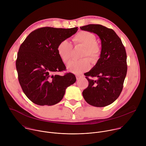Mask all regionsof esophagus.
<instances>
[{"label": "esophagus", "instance_id": "obj_1", "mask_svg": "<svg viewBox=\"0 0 146 146\" xmlns=\"http://www.w3.org/2000/svg\"><path fill=\"white\" fill-rule=\"evenodd\" d=\"M80 78H81V76H78V75L76 76V78H77V80H79Z\"/></svg>", "mask_w": 146, "mask_h": 146}]
</instances>
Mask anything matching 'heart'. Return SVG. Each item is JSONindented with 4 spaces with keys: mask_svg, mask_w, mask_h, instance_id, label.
<instances>
[{
    "mask_svg": "<svg viewBox=\"0 0 146 146\" xmlns=\"http://www.w3.org/2000/svg\"><path fill=\"white\" fill-rule=\"evenodd\" d=\"M72 41L74 46L81 45L84 47L81 57L88 56L93 63L98 62L100 56L102 48L96 41V37L94 33L88 31L79 32L72 38ZM72 50V44L67 40L60 41L57 47L58 54L66 65L69 63L71 59ZM90 67V60L88 58H84L71 62L68 68L73 73L80 74L88 70Z\"/></svg>",
    "mask_w": 146,
    "mask_h": 146,
    "instance_id": "1",
    "label": "heart"
}]
</instances>
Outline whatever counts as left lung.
<instances>
[{
	"label": "left lung",
	"mask_w": 146,
	"mask_h": 146,
	"mask_svg": "<svg viewBox=\"0 0 146 146\" xmlns=\"http://www.w3.org/2000/svg\"><path fill=\"white\" fill-rule=\"evenodd\" d=\"M81 30L97 34L102 51L96 64L84 75L88 86L82 92L85 100L95 107H105L119 96L127 73V53L121 38L112 29L99 24L81 27ZM90 77H97L94 80Z\"/></svg>",
	"instance_id": "obj_1"
}]
</instances>
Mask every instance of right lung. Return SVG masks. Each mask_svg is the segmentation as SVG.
<instances>
[{"instance_id": "add662e5", "label": "right lung", "mask_w": 146, "mask_h": 146, "mask_svg": "<svg viewBox=\"0 0 146 146\" xmlns=\"http://www.w3.org/2000/svg\"><path fill=\"white\" fill-rule=\"evenodd\" d=\"M77 28H38L20 46L15 62L18 81L25 95L36 105H55L63 98L66 88L76 82L72 73L58 74L66 68L57 47L75 34Z\"/></svg>"}]
</instances>
